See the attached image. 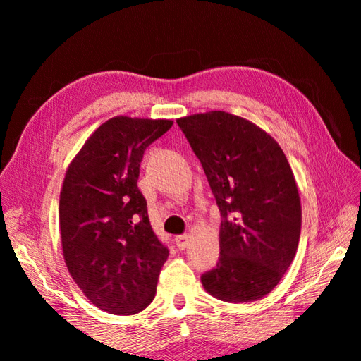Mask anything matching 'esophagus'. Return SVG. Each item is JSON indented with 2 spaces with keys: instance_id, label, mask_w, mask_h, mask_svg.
Listing matches in <instances>:
<instances>
[{
  "instance_id": "1",
  "label": "esophagus",
  "mask_w": 361,
  "mask_h": 361,
  "mask_svg": "<svg viewBox=\"0 0 361 361\" xmlns=\"http://www.w3.org/2000/svg\"><path fill=\"white\" fill-rule=\"evenodd\" d=\"M175 243L178 249H186L189 246V237L188 235H178V237L175 238Z\"/></svg>"
}]
</instances>
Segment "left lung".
<instances>
[{"instance_id": "obj_1", "label": "left lung", "mask_w": 361, "mask_h": 361, "mask_svg": "<svg viewBox=\"0 0 361 361\" xmlns=\"http://www.w3.org/2000/svg\"><path fill=\"white\" fill-rule=\"evenodd\" d=\"M221 212L219 262L202 274L214 298L247 303L270 293L290 267L301 203L278 142L245 118L221 112L176 120Z\"/></svg>"}]
</instances>
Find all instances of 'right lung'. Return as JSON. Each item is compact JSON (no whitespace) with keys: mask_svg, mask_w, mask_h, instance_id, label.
<instances>
[{"mask_svg":"<svg viewBox=\"0 0 361 361\" xmlns=\"http://www.w3.org/2000/svg\"><path fill=\"white\" fill-rule=\"evenodd\" d=\"M170 120L115 116L101 124L66 170L60 194L64 262L94 306L133 316L152 303L169 249L149 224L137 188L147 147Z\"/></svg>","mask_w":361,"mask_h":361,"instance_id":"1","label":"right lung"}]
</instances>
